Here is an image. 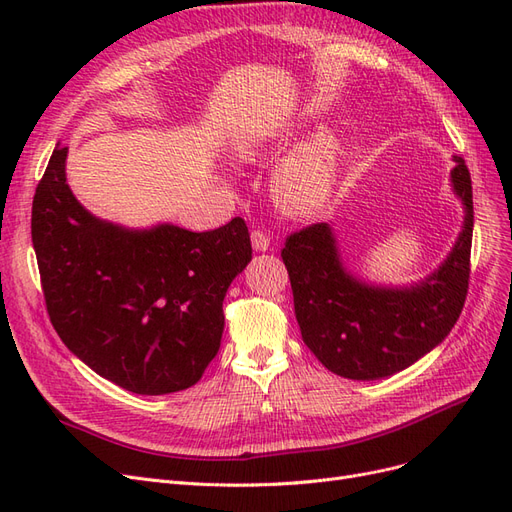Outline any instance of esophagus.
Wrapping results in <instances>:
<instances>
[{
	"instance_id": "esophagus-1",
	"label": "esophagus",
	"mask_w": 512,
	"mask_h": 512,
	"mask_svg": "<svg viewBox=\"0 0 512 512\" xmlns=\"http://www.w3.org/2000/svg\"><path fill=\"white\" fill-rule=\"evenodd\" d=\"M252 245H254L256 252H267L271 247V237L267 235V230L254 228L252 230Z\"/></svg>"
}]
</instances>
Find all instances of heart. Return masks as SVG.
<instances>
[{
  "label": "heart",
  "instance_id": "heart-1",
  "mask_svg": "<svg viewBox=\"0 0 512 512\" xmlns=\"http://www.w3.org/2000/svg\"><path fill=\"white\" fill-rule=\"evenodd\" d=\"M241 158H254V143L237 145ZM339 145L333 136L320 134L301 145L275 170L273 192L290 213H309L327 200L335 181Z\"/></svg>",
  "mask_w": 512,
  "mask_h": 512
}]
</instances>
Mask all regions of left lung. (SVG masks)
Instances as JSON below:
<instances>
[{"mask_svg":"<svg viewBox=\"0 0 512 512\" xmlns=\"http://www.w3.org/2000/svg\"><path fill=\"white\" fill-rule=\"evenodd\" d=\"M466 224L444 265L412 288H371L342 267L329 224L294 230L282 247L305 346L333 374L376 380L410 367L451 333L468 297L474 203L470 170L455 156Z\"/></svg>","mask_w":512,"mask_h":512,"instance_id":"left-lung-1","label":"left lung"}]
</instances>
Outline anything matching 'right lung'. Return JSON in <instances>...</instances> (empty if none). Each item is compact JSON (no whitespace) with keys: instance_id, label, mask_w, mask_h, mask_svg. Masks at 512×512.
<instances>
[{"instance_id":"obj_1","label":"right lung","mask_w":512,"mask_h":512,"mask_svg":"<svg viewBox=\"0 0 512 512\" xmlns=\"http://www.w3.org/2000/svg\"><path fill=\"white\" fill-rule=\"evenodd\" d=\"M57 147L32 205V241L53 329L79 359L138 395L190 389L220 350L222 301L252 260L241 218L209 232H134L96 220Z\"/></svg>"}]
</instances>
